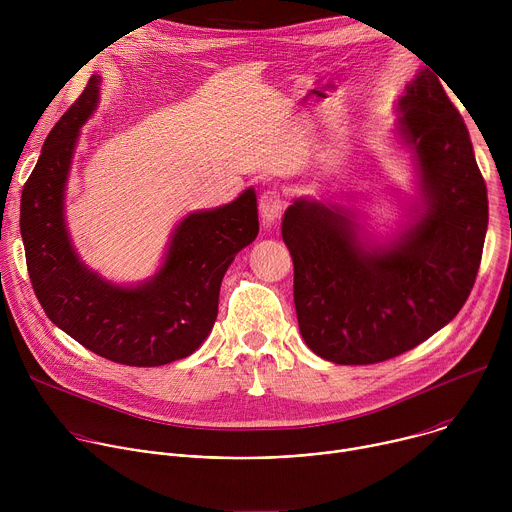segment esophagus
<instances>
[{
    "mask_svg": "<svg viewBox=\"0 0 512 512\" xmlns=\"http://www.w3.org/2000/svg\"><path fill=\"white\" fill-rule=\"evenodd\" d=\"M285 208V198L279 190H267L261 194L259 200V214H261V223L263 227H273L283 214Z\"/></svg>",
    "mask_w": 512,
    "mask_h": 512,
    "instance_id": "esophagus-1",
    "label": "esophagus"
}]
</instances>
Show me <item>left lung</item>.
<instances>
[{"label":"left lung","instance_id":"left-lung-1","mask_svg":"<svg viewBox=\"0 0 512 512\" xmlns=\"http://www.w3.org/2000/svg\"><path fill=\"white\" fill-rule=\"evenodd\" d=\"M397 111L423 198L413 225L369 247L346 208L300 198L283 214L300 332L336 364L383 362L444 328L466 304L482 259L486 184L464 119L433 70L417 72Z\"/></svg>","mask_w":512,"mask_h":512}]
</instances>
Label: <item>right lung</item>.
<instances>
[{"label": "right lung", "instance_id": "add662e5", "mask_svg": "<svg viewBox=\"0 0 512 512\" xmlns=\"http://www.w3.org/2000/svg\"><path fill=\"white\" fill-rule=\"evenodd\" d=\"M101 77L48 133L22 190L20 231L34 294L46 316L91 352L127 364L160 367L192 354L210 334L221 281L235 255L259 233L257 196L188 214L176 227L160 271L121 287L91 271L64 223V188L79 129L99 101Z\"/></svg>", "mask_w": 512, "mask_h": 512}]
</instances>
